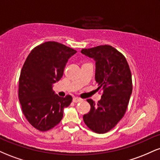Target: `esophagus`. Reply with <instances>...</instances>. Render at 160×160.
I'll list each match as a JSON object with an SVG mask.
<instances>
[{
  "instance_id": "esophagus-1",
  "label": "esophagus",
  "mask_w": 160,
  "mask_h": 160,
  "mask_svg": "<svg viewBox=\"0 0 160 160\" xmlns=\"http://www.w3.org/2000/svg\"><path fill=\"white\" fill-rule=\"evenodd\" d=\"M73 102H74V103H78V102H82V99L78 98V97H74V98H73Z\"/></svg>"
}]
</instances>
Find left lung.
I'll list each match as a JSON object with an SVG mask.
<instances>
[{"label":"left lung","mask_w":160,"mask_h":160,"mask_svg":"<svg viewBox=\"0 0 160 160\" xmlns=\"http://www.w3.org/2000/svg\"><path fill=\"white\" fill-rule=\"evenodd\" d=\"M81 52L94 58L96 90H102L98 103L87 99L91 108L83 115L84 122L94 132L106 133L120 122L127 109L132 92L131 71L123 55L110 45L82 49Z\"/></svg>","instance_id":"8db88e82"}]
</instances>
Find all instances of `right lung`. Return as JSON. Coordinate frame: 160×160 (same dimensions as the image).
<instances>
[{"label": "right lung", "instance_id": "right-lung-1", "mask_svg": "<svg viewBox=\"0 0 160 160\" xmlns=\"http://www.w3.org/2000/svg\"><path fill=\"white\" fill-rule=\"evenodd\" d=\"M77 51L55 41L37 46L27 57L20 73L19 99L25 118L33 127L48 131L63 117L72 102L55 94L52 86L63 76L66 64Z\"/></svg>", "mask_w": 160, "mask_h": 160}]
</instances>
